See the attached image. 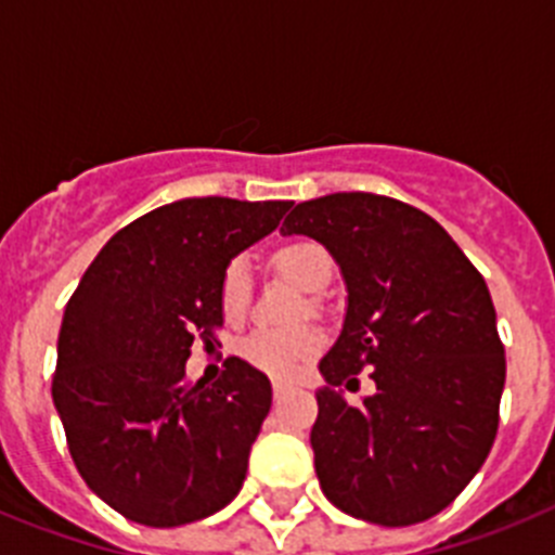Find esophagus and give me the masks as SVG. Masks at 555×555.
<instances>
[{
  "mask_svg": "<svg viewBox=\"0 0 555 555\" xmlns=\"http://www.w3.org/2000/svg\"><path fill=\"white\" fill-rule=\"evenodd\" d=\"M272 391H274V397H278V400H281L283 395H288V391H292V384H283V380H274V384H272Z\"/></svg>",
  "mask_w": 555,
  "mask_h": 555,
  "instance_id": "obj_1",
  "label": "esophagus"
}]
</instances>
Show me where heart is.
<instances>
[{"label": "heart", "instance_id": "1", "mask_svg": "<svg viewBox=\"0 0 555 555\" xmlns=\"http://www.w3.org/2000/svg\"><path fill=\"white\" fill-rule=\"evenodd\" d=\"M274 269H281L300 288L317 292L333 278V258L320 242L297 238L274 249ZM253 297V274L244 255L228 261L219 278V306L230 322L247 313ZM322 336L311 327H258L242 341V358L255 370L272 377H297L320 356Z\"/></svg>", "mask_w": 555, "mask_h": 555}]
</instances>
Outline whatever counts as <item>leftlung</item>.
Returning <instances> with one entry per match:
<instances>
[{"label": "left lung", "instance_id": "obj_1", "mask_svg": "<svg viewBox=\"0 0 555 555\" xmlns=\"http://www.w3.org/2000/svg\"><path fill=\"white\" fill-rule=\"evenodd\" d=\"M281 233L325 244L347 283L311 428L322 492L375 526L430 519L464 492L498 436L506 356L487 281L436 219L380 194L308 199ZM364 365L376 391L352 406L337 386L357 390Z\"/></svg>", "mask_w": 555, "mask_h": 555}]
</instances>
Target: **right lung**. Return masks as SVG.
Masks as SVG:
<instances>
[{"label":"right lung","mask_w":555,"mask_h":555,"mask_svg":"<svg viewBox=\"0 0 555 555\" xmlns=\"http://www.w3.org/2000/svg\"><path fill=\"white\" fill-rule=\"evenodd\" d=\"M294 203L194 197L150 210L100 249L63 313L52 400L91 492L121 517L175 528L238 494L272 405L263 372L228 358L185 380L194 338L222 327L228 261Z\"/></svg>","instance_id":"1"}]
</instances>
